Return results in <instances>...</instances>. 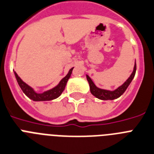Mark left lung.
Here are the masks:
<instances>
[{
  "instance_id": "left-lung-1",
  "label": "left lung",
  "mask_w": 154,
  "mask_h": 154,
  "mask_svg": "<svg viewBox=\"0 0 154 154\" xmlns=\"http://www.w3.org/2000/svg\"><path fill=\"white\" fill-rule=\"evenodd\" d=\"M136 73V64L134 65V67L133 73H131V75L130 76V77L127 80V81H125V83L123 85H122L121 86H119L117 89H116L115 91H108V90H104L101 89V88H97V86L95 85V84L93 83V81H92V79L88 77V75H86V77H87V80L88 81V84H89L90 86V91H91V93H92L94 97H96L97 98L100 99V100H115V99H117L119 97L122 96L124 92L127 90V87L129 86V85L131 84V82L132 81L133 78L134 77V75Z\"/></svg>"
}]
</instances>
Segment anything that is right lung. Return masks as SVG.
<instances>
[{"label":"right lung","instance_id":"obj_1","mask_svg":"<svg viewBox=\"0 0 154 154\" xmlns=\"http://www.w3.org/2000/svg\"><path fill=\"white\" fill-rule=\"evenodd\" d=\"M73 69V68L69 69L68 74L66 75V77H65L62 81H60L59 84H58L56 87L53 88L52 89L42 92V93H37V92H35L33 90V88H31L29 85H27V84L25 83V82H23V81L20 79V77H19L16 72H14V73L16 80H17V82H18L19 84V85H20V87L21 88V89H22V91L23 92V93H24L27 97H29L31 100H32L34 101H47L52 100L54 99L57 98L60 95L62 94V92L64 91L65 87H66V83H67L69 78L70 77L71 74H72Z\"/></svg>","mask_w":154,"mask_h":154}]
</instances>
